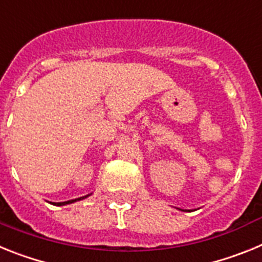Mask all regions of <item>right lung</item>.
<instances>
[{
    "label": "right lung",
    "instance_id": "obj_1",
    "mask_svg": "<svg viewBox=\"0 0 262 262\" xmlns=\"http://www.w3.org/2000/svg\"><path fill=\"white\" fill-rule=\"evenodd\" d=\"M90 194H88V195L85 196H80V198H76V200H71V201H66V202H50L52 203V205L55 206H64V205H69V203H73V202H77V201H81V200H85L86 196H89Z\"/></svg>",
    "mask_w": 262,
    "mask_h": 262
}]
</instances>
